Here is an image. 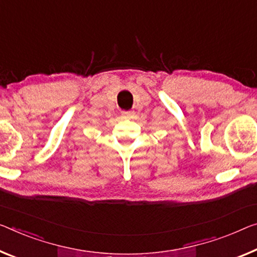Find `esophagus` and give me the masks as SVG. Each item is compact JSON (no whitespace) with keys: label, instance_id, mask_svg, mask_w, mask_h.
<instances>
[{"label":"esophagus","instance_id":"34e87169","mask_svg":"<svg viewBox=\"0 0 257 257\" xmlns=\"http://www.w3.org/2000/svg\"><path fill=\"white\" fill-rule=\"evenodd\" d=\"M121 115L125 116V117H130V116L134 115V111H123V112H121Z\"/></svg>","mask_w":257,"mask_h":257}]
</instances>
